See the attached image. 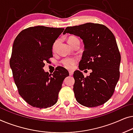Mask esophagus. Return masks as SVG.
Returning <instances> with one entry per match:
<instances>
[{"mask_svg":"<svg viewBox=\"0 0 133 133\" xmlns=\"http://www.w3.org/2000/svg\"><path fill=\"white\" fill-rule=\"evenodd\" d=\"M73 74H74V72H73V71H69V75H70V76L73 75Z\"/></svg>","mask_w":133,"mask_h":133,"instance_id":"1","label":"esophagus"}]
</instances>
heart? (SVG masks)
<instances>
[{
    "mask_svg": "<svg viewBox=\"0 0 133 133\" xmlns=\"http://www.w3.org/2000/svg\"><path fill=\"white\" fill-rule=\"evenodd\" d=\"M76 40H79L78 39L75 37H70L68 38V43L71 45L73 43L75 42ZM58 43V40L54 43L53 45V48L54 49L55 48L56 45H57ZM76 63V59L74 58H66L61 60V64L63 65V66L66 67L67 69H71L74 66V65Z\"/></svg>",
    "mask_w": 133,
    "mask_h": 133,
    "instance_id": "obj_1",
    "label": "heart"
}]
</instances>
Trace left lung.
Listing matches in <instances>:
<instances>
[{
	"label": "left lung",
	"instance_id": "left-lung-1",
	"mask_svg": "<svg viewBox=\"0 0 133 133\" xmlns=\"http://www.w3.org/2000/svg\"><path fill=\"white\" fill-rule=\"evenodd\" d=\"M66 33L83 40L84 50L79 67L92 70L86 77L79 70L74 72L76 99L87 107L101 105L112 96L120 76L121 58L115 35L105 26L93 23L67 27Z\"/></svg>",
	"mask_w": 133,
	"mask_h": 133
}]
</instances>
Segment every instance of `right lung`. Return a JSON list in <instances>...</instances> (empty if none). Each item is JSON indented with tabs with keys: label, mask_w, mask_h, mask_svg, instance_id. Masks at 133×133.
Instances as JSON below:
<instances>
[{
	"label": "right lung",
	"mask_w": 133,
	"mask_h": 133,
	"mask_svg": "<svg viewBox=\"0 0 133 133\" xmlns=\"http://www.w3.org/2000/svg\"><path fill=\"white\" fill-rule=\"evenodd\" d=\"M64 29L29 27L14 40L10 61L13 78L19 95L34 107L46 108L57 103L63 82L69 75L61 66L52 74L43 69L44 63L53 57L54 42Z\"/></svg>",
	"instance_id": "right-lung-1"
}]
</instances>
